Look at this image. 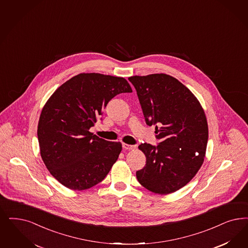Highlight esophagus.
Listing matches in <instances>:
<instances>
[{"label": "esophagus", "instance_id": "obj_1", "mask_svg": "<svg viewBox=\"0 0 248 248\" xmlns=\"http://www.w3.org/2000/svg\"><path fill=\"white\" fill-rule=\"evenodd\" d=\"M136 145H128V144H123V148L125 149V150H134L136 149Z\"/></svg>", "mask_w": 248, "mask_h": 248}]
</instances>
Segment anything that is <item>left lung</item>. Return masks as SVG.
<instances>
[{
  "mask_svg": "<svg viewBox=\"0 0 248 248\" xmlns=\"http://www.w3.org/2000/svg\"><path fill=\"white\" fill-rule=\"evenodd\" d=\"M145 123L155 126L156 146H138L146 157L137 180L148 190L170 194L188 184L204 161L208 142L205 112L194 94L167 74L133 76Z\"/></svg>",
  "mask_w": 248,
  "mask_h": 248,
  "instance_id": "left-lung-1",
  "label": "left lung"
}]
</instances>
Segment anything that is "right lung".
<instances>
[{
  "label": "right lung",
  "mask_w": 248,
  "mask_h": 248,
  "mask_svg": "<svg viewBox=\"0 0 248 248\" xmlns=\"http://www.w3.org/2000/svg\"><path fill=\"white\" fill-rule=\"evenodd\" d=\"M132 93L124 78L80 73L63 83L42 109L37 126L40 155L65 187L84 190L107 176L122 151L89 130L117 94Z\"/></svg>",
  "instance_id": "1"
}]
</instances>
